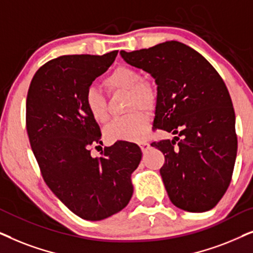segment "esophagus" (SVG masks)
Masks as SVG:
<instances>
[{"label": "esophagus", "mask_w": 253, "mask_h": 253, "mask_svg": "<svg viewBox=\"0 0 253 253\" xmlns=\"http://www.w3.org/2000/svg\"><path fill=\"white\" fill-rule=\"evenodd\" d=\"M149 147H150V144L148 143V142H146V141H144V142H141L140 143V148H141V150H142V153H147V150L149 149Z\"/></svg>", "instance_id": "esophagus-1"}]
</instances>
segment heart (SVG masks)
Returning <instances> with one entry per match:
<instances>
[{
    "instance_id": "1",
    "label": "heart",
    "mask_w": 253,
    "mask_h": 253,
    "mask_svg": "<svg viewBox=\"0 0 253 253\" xmlns=\"http://www.w3.org/2000/svg\"><path fill=\"white\" fill-rule=\"evenodd\" d=\"M104 85L110 92H128L127 110L134 111L128 116L112 121L106 128L110 140L141 141L146 135L150 117L146 110H154L157 103L156 87L149 81L143 80L142 74L128 66H119L106 76ZM84 104L90 116L97 123L104 124L109 120L107 99L96 87H89L84 95ZM139 107H142L139 109ZM138 108L139 110H137ZM137 111H135V110Z\"/></svg>"
}]
</instances>
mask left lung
Here are the masks:
<instances>
[{"instance_id":"8db88e82","label":"left lung","mask_w":253,"mask_h":253,"mask_svg":"<svg viewBox=\"0 0 253 253\" xmlns=\"http://www.w3.org/2000/svg\"><path fill=\"white\" fill-rule=\"evenodd\" d=\"M120 54L155 79V128L177 135L151 143L166 158L160 172L171 203L192 213L211 210L229 187L237 154L223 80L200 53L174 40Z\"/></svg>"}]
</instances>
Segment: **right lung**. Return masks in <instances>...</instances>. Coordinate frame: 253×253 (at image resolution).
Wrapping results in <instances>:
<instances>
[{"mask_svg": "<svg viewBox=\"0 0 253 253\" xmlns=\"http://www.w3.org/2000/svg\"><path fill=\"white\" fill-rule=\"evenodd\" d=\"M117 54L50 60L37 70L26 97V130L43 180L74 214L89 221L127 206L133 194L130 174L142 157L140 147L126 141L104 148L102 157L91 156L102 133L84 95Z\"/></svg>", "mask_w": 253, "mask_h": 253, "instance_id": "right-lung-1", "label": "right lung"}]
</instances>
